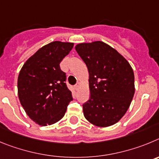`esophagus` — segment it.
I'll return each mask as SVG.
<instances>
[{"instance_id": "obj_1", "label": "esophagus", "mask_w": 159, "mask_h": 159, "mask_svg": "<svg viewBox=\"0 0 159 159\" xmlns=\"http://www.w3.org/2000/svg\"><path fill=\"white\" fill-rule=\"evenodd\" d=\"M79 85H80V83L78 82L76 84V85H74V89H75V90H78V88H79Z\"/></svg>"}]
</instances>
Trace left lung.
<instances>
[{"instance_id": "obj_1", "label": "left lung", "mask_w": 159, "mask_h": 159, "mask_svg": "<svg viewBox=\"0 0 159 159\" xmlns=\"http://www.w3.org/2000/svg\"><path fill=\"white\" fill-rule=\"evenodd\" d=\"M77 52L89 74V99L82 104L84 116L98 127L118 122L129 108L135 93V77L128 62L101 41L80 43Z\"/></svg>"}]
</instances>
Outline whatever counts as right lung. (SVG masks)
Listing matches in <instances>:
<instances>
[{"label":"right lung","mask_w":159,"mask_h":159,"mask_svg":"<svg viewBox=\"0 0 159 159\" xmlns=\"http://www.w3.org/2000/svg\"><path fill=\"white\" fill-rule=\"evenodd\" d=\"M73 47L72 43L59 41L44 46L24 63L20 72V101L28 116L39 125L60 120L73 100L66 83V73L59 66Z\"/></svg>","instance_id":"obj_1"}]
</instances>
